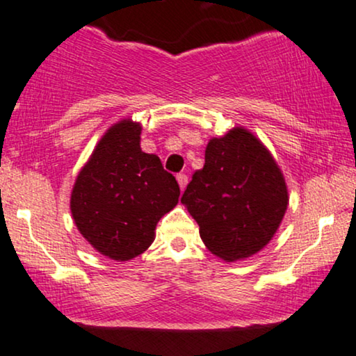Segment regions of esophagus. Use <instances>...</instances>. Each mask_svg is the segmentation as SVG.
I'll use <instances>...</instances> for the list:
<instances>
[{
  "instance_id": "34e87169",
  "label": "esophagus",
  "mask_w": 356,
  "mask_h": 356,
  "mask_svg": "<svg viewBox=\"0 0 356 356\" xmlns=\"http://www.w3.org/2000/svg\"><path fill=\"white\" fill-rule=\"evenodd\" d=\"M177 182H179V187H181V191H186V187L188 184V177L186 174H177Z\"/></svg>"
}]
</instances>
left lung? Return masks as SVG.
Returning a JSON list of instances; mask_svg holds the SVG:
<instances>
[{
    "mask_svg": "<svg viewBox=\"0 0 356 356\" xmlns=\"http://www.w3.org/2000/svg\"><path fill=\"white\" fill-rule=\"evenodd\" d=\"M181 202L199 223L210 253L233 263L273 240L289 193L268 147L246 128L235 126L210 139L204 168L193 172Z\"/></svg>",
    "mask_w": 356,
    "mask_h": 356,
    "instance_id": "8db88e82",
    "label": "left lung"
}]
</instances>
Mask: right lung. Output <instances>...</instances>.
I'll return each instance as SVG.
<instances>
[{
  "label": "right lung",
  "mask_w": 356,
  "mask_h": 356,
  "mask_svg": "<svg viewBox=\"0 0 356 356\" xmlns=\"http://www.w3.org/2000/svg\"><path fill=\"white\" fill-rule=\"evenodd\" d=\"M141 123L106 129L70 193L72 218L98 253L129 261L149 248L156 225L177 205L181 188L156 154L141 149Z\"/></svg>",
  "instance_id": "add662e5"
}]
</instances>
